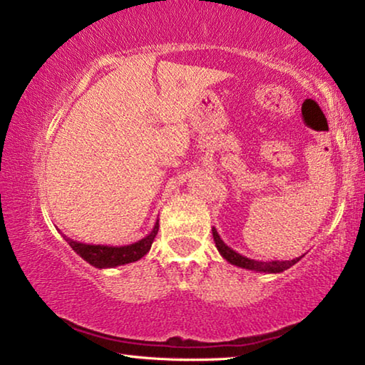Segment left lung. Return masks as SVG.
Returning a JSON list of instances; mask_svg holds the SVG:
<instances>
[{
    "label": "left lung",
    "mask_w": 365,
    "mask_h": 365,
    "mask_svg": "<svg viewBox=\"0 0 365 365\" xmlns=\"http://www.w3.org/2000/svg\"><path fill=\"white\" fill-rule=\"evenodd\" d=\"M212 237H214L215 246H217V250L220 252V256L224 257L227 262H230L232 265H237V267H242V269H248V270H255V272H265V274H280V272L289 269L302 257V256L294 257V259H292V261H256V259H250L246 256H242L240 252L232 250L230 246H227L214 227H212Z\"/></svg>",
    "instance_id": "8db88e82"
}]
</instances>
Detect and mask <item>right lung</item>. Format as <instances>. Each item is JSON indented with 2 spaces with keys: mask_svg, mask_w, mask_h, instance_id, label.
<instances>
[{
  "mask_svg": "<svg viewBox=\"0 0 365 365\" xmlns=\"http://www.w3.org/2000/svg\"><path fill=\"white\" fill-rule=\"evenodd\" d=\"M159 230V220H156L153 230L146 235L145 238L138 240L137 243L125 245V246H108V245H86L76 242V240L67 238L64 240L69 243L71 248L83 259V261L93 265L96 269H110L117 265H125L138 261L143 257L148 251L151 250V245L156 238Z\"/></svg>",
  "mask_w": 365,
  "mask_h": 365,
  "instance_id": "obj_1",
  "label": "right lung"
}]
</instances>
